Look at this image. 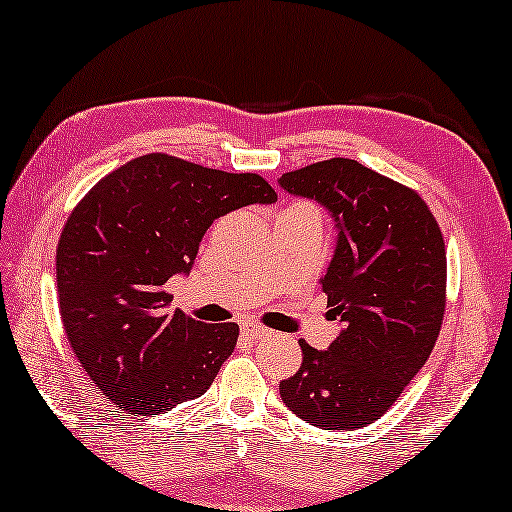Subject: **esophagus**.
Listing matches in <instances>:
<instances>
[{
  "instance_id": "esophagus-1",
  "label": "esophagus",
  "mask_w": 512,
  "mask_h": 512,
  "mask_svg": "<svg viewBox=\"0 0 512 512\" xmlns=\"http://www.w3.org/2000/svg\"><path fill=\"white\" fill-rule=\"evenodd\" d=\"M242 333L247 335V338L261 340V338H265V335H270V328H265L261 324H244L242 326Z\"/></svg>"
}]
</instances>
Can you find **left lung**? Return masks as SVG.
Segmentation results:
<instances>
[{"label": "left lung", "instance_id": "8db88e82", "mask_svg": "<svg viewBox=\"0 0 512 512\" xmlns=\"http://www.w3.org/2000/svg\"><path fill=\"white\" fill-rule=\"evenodd\" d=\"M279 186L324 205L338 247L321 286L345 331L279 384L293 415L328 431L373 424L429 359L445 314L447 256L436 216L415 188L349 158L286 172Z\"/></svg>", "mask_w": 512, "mask_h": 512}]
</instances>
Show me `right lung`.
<instances>
[{
  "label": "right lung",
  "instance_id": "add662e5",
  "mask_svg": "<svg viewBox=\"0 0 512 512\" xmlns=\"http://www.w3.org/2000/svg\"><path fill=\"white\" fill-rule=\"evenodd\" d=\"M275 200L254 172L149 153L102 177L72 209L55 256L60 317L76 359L116 408L160 415L209 389L240 326L172 312L165 284L191 270L214 219Z\"/></svg>",
  "mask_w": 512,
  "mask_h": 512
}]
</instances>
